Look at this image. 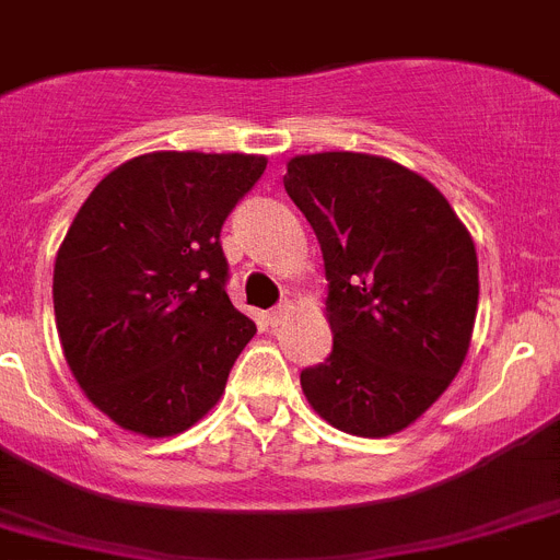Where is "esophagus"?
<instances>
[{
	"label": "esophagus",
	"instance_id": "1",
	"mask_svg": "<svg viewBox=\"0 0 560 560\" xmlns=\"http://www.w3.org/2000/svg\"><path fill=\"white\" fill-rule=\"evenodd\" d=\"M290 310H293V301L284 299L281 304H276V307L267 313V320H270V324H281V320H284V315L290 313Z\"/></svg>",
	"mask_w": 560,
	"mask_h": 560
}]
</instances>
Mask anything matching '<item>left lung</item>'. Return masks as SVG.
<instances>
[{"label": "left lung", "instance_id": "left-lung-1", "mask_svg": "<svg viewBox=\"0 0 560 560\" xmlns=\"http://www.w3.org/2000/svg\"><path fill=\"white\" fill-rule=\"evenodd\" d=\"M284 188L318 236L329 281L332 352L301 372V388L338 431L397 434L468 354L479 307L468 228L425 177L377 154H299Z\"/></svg>", "mask_w": 560, "mask_h": 560}]
</instances>
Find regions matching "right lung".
<instances>
[{"instance_id": "right-lung-1", "label": "right lung", "mask_w": 560, "mask_h": 560, "mask_svg": "<svg viewBox=\"0 0 560 560\" xmlns=\"http://www.w3.org/2000/svg\"><path fill=\"white\" fill-rule=\"evenodd\" d=\"M261 154L152 152L101 179L52 270L72 377L115 425L191 428L225 395L256 324L225 293L222 222L265 174Z\"/></svg>"}]
</instances>
